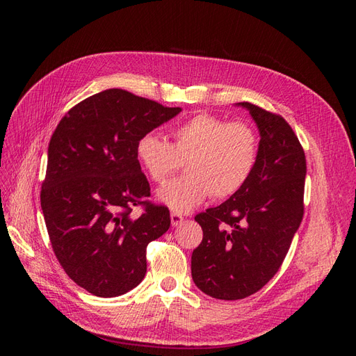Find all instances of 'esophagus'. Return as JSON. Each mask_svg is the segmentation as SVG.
<instances>
[{
  "label": "esophagus",
  "instance_id": "obj_1",
  "mask_svg": "<svg viewBox=\"0 0 356 356\" xmlns=\"http://www.w3.org/2000/svg\"><path fill=\"white\" fill-rule=\"evenodd\" d=\"M182 221H184V217H182L181 213H178L175 211L170 212V222H172V225H174V227H177V225H179Z\"/></svg>",
  "mask_w": 356,
  "mask_h": 356
}]
</instances>
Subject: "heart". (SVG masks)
Wrapping results in <instances>:
<instances>
[{"mask_svg":"<svg viewBox=\"0 0 356 356\" xmlns=\"http://www.w3.org/2000/svg\"><path fill=\"white\" fill-rule=\"evenodd\" d=\"M260 139L252 124L200 113L174 127L172 144L153 132L143 135L136 144V157L157 184L184 161L186 174L157 191L160 202L182 213L211 195L225 199L238 193L252 175Z\"/></svg>","mask_w":356,"mask_h":356,"instance_id":"1","label":"heart"}]
</instances>
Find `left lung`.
I'll return each mask as SVG.
<instances>
[{
	"label": "left lung",
	"instance_id": "obj_1",
	"mask_svg": "<svg viewBox=\"0 0 356 356\" xmlns=\"http://www.w3.org/2000/svg\"><path fill=\"white\" fill-rule=\"evenodd\" d=\"M260 131V148L246 184L195 220L203 239L191 255V276L213 298L241 300L260 291L281 268L305 213L306 156L279 114L239 102Z\"/></svg>",
	"mask_w": 356,
	"mask_h": 356
}]
</instances>
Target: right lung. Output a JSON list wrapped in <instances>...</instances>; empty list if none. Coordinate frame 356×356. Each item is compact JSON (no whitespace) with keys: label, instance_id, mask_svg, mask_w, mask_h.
<instances>
[{"label":"right lung","instance_id":"right-lung-1","mask_svg":"<svg viewBox=\"0 0 356 356\" xmlns=\"http://www.w3.org/2000/svg\"><path fill=\"white\" fill-rule=\"evenodd\" d=\"M179 111L108 89L74 105L51 135L40 193L50 243L65 273L96 297L141 284L147 245L169 229L168 207L147 199L136 144ZM134 206L143 208L139 218Z\"/></svg>","mask_w":356,"mask_h":356}]
</instances>
